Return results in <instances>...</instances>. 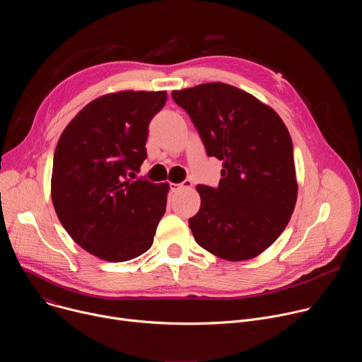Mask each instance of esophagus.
I'll return each mask as SVG.
<instances>
[{
	"instance_id": "34e87169",
	"label": "esophagus",
	"mask_w": 362,
	"mask_h": 362,
	"mask_svg": "<svg viewBox=\"0 0 362 362\" xmlns=\"http://www.w3.org/2000/svg\"><path fill=\"white\" fill-rule=\"evenodd\" d=\"M189 187H192V180L189 179H185L182 183H170V189L175 192L180 189H189Z\"/></svg>"
}]
</instances>
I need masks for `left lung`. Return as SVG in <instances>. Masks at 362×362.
I'll use <instances>...</instances> for the list:
<instances>
[{"mask_svg": "<svg viewBox=\"0 0 362 362\" xmlns=\"http://www.w3.org/2000/svg\"><path fill=\"white\" fill-rule=\"evenodd\" d=\"M172 97L208 156L223 162L216 187L197 186L200 209L189 219L194 240L222 259H250L278 239L295 208L289 132L269 106L225 83L175 90Z\"/></svg>", "mask_w": 362, "mask_h": 362, "instance_id": "obj_1", "label": "left lung"}]
</instances>
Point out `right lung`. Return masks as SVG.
Returning a JSON list of instances; mask_svg holds the SVG:
<instances>
[{
    "instance_id": "1",
    "label": "right lung",
    "mask_w": 362,
    "mask_h": 362,
    "mask_svg": "<svg viewBox=\"0 0 362 362\" xmlns=\"http://www.w3.org/2000/svg\"><path fill=\"white\" fill-rule=\"evenodd\" d=\"M166 100V91L101 95L60 136L54 209L73 240L100 259L124 262L144 253L166 212L168 183L133 180L147 158L148 124Z\"/></svg>"
}]
</instances>
